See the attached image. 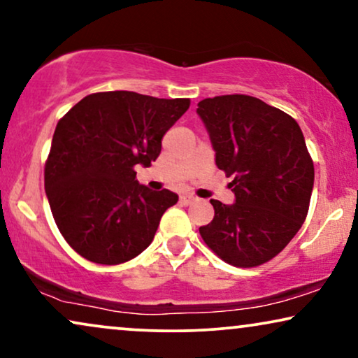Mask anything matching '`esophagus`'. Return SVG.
Returning a JSON list of instances; mask_svg holds the SVG:
<instances>
[{
	"label": "esophagus",
	"mask_w": 358,
	"mask_h": 358,
	"mask_svg": "<svg viewBox=\"0 0 358 358\" xmlns=\"http://www.w3.org/2000/svg\"><path fill=\"white\" fill-rule=\"evenodd\" d=\"M195 200V197L194 195H190V194H184V195H180V203H184V205H190Z\"/></svg>",
	"instance_id": "esophagus-1"
}]
</instances>
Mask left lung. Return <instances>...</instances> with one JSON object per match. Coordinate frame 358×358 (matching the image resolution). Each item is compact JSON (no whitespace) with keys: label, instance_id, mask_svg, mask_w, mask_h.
Here are the masks:
<instances>
[{"label":"left lung","instance_id":"left-lung-1","mask_svg":"<svg viewBox=\"0 0 358 358\" xmlns=\"http://www.w3.org/2000/svg\"><path fill=\"white\" fill-rule=\"evenodd\" d=\"M218 169L233 176L236 202L210 200L215 217L200 227L205 244L234 267H257L277 256L305 222L315 166L296 120L246 94L197 104Z\"/></svg>","mask_w":358,"mask_h":358}]
</instances>
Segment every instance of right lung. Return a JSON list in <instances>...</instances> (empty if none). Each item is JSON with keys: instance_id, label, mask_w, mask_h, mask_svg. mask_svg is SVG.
Segmentation results:
<instances>
[{"instance_id": "1", "label": "right lung", "mask_w": 358, "mask_h": 358, "mask_svg": "<svg viewBox=\"0 0 358 358\" xmlns=\"http://www.w3.org/2000/svg\"><path fill=\"white\" fill-rule=\"evenodd\" d=\"M190 99L131 91L90 94L58 120L45 161V192L65 241L87 261L117 266L153 241L178 195L150 190L135 166H151Z\"/></svg>"}]
</instances>
